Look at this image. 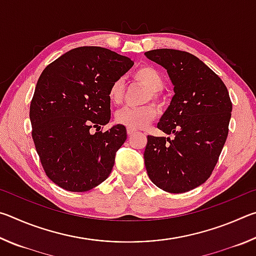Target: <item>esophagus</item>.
I'll return each mask as SVG.
<instances>
[{
  "label": "esophagus",
  "mask_w": 256,
  "mask_h": 256,
  "mask_svg": "<svg viewBox=\"0 0 256 256\" xmlns=\"http://www.w3.org/2000/svg\"><path fill=\"white\" fill-rule=\"evenodd\" d=\"M134 133H136V130H134V128H128V136H132V134H134Z\"/></svg>",
  "instance_id": "obj_1"
}]
</instances>
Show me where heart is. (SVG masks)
<instances>
[{"instance_id":"obj_1","label":"heart","mask_w":256,"mask_h":256,"mask_svg":"<svg viewBox=\"0 0 256 256\" xmlns=\"http://www.w3.org/2000/svg\"><path fill=\"white\" fill-rule=\"evenodd\" d=\"M133 80L149 89L146 100H159V92L164 89V81L160 72L152 66H142L133 73ZM108 99L114 105H120L124 99V84L122 80L112 81L107 92ZM158 110L152 104L140 107H125L116 114V122L124 126L140 130L152 122L157 118Z\"/></svg>"}]
</instances>
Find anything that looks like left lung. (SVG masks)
Listing matches in <instances>:
<instances>
[{"mask_svg":"<svg viewBox=\"0 0 256 256\" xmlns=\"http://www.w3.org/2000/svg\"><path fill=\"white\" fill-rule=\"evenodd\" d=\"M164 66L175 94L157 128L175 138L148 136L144 164L154 185L184 193L209 178L229 131L232 104L222 80L196 56L162 48L146 52Z\"/></svg>","mask_w":256,"mask_h":256,"instance_id":"8db88e82","label":"left lung"}]
</instances>
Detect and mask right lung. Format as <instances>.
<instances>
[{
  "mask_svg": "<svg viewBox=\"0 0 256 256\" xmlns=\"http://www.w3.org/2000/svg\"><path fill=\"white\" fill-rule=\"evenodd\" d=\"M133 64L110 50L84 46L42 72L30 102L32 136L46 175L60 188L86 192L110 176L126 128L100 131L110 120L107 92Z\"/></svg>",
  "mask_w": 256,
  "mask_h": 256,
  "instance_id": "right-lung-1",
  "label": "right lung"
}]
</instances>
